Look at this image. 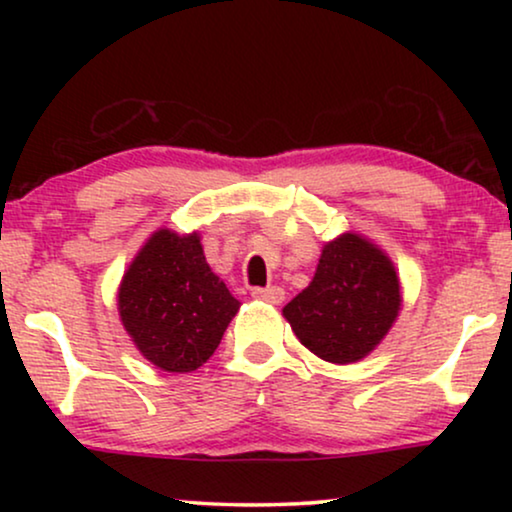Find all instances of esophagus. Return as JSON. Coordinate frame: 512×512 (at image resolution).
Listing matches in <instances>:
<instances>
[{
    "label": "esophagus",
    "instance_id": "34e87169",
    "mask_svg": "<svg viewBox=\"0 0 512 512\" xmlns=\"http://www.w3.org/2000/svg\"><path fill=\"white\" fill-rule=\"evenodd\" d=\"M251 296L256 300H263V303L279 305L284 300V289H279V286H265V289H251Z\"/></svg>",
    "mask_w": 512,
    "mask_h": 512
}]
</instances>
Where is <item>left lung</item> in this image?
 Masks as SVG:
<instances>
[{"instance_id":"obj_1","label":"left lung","mask_w":512,"mask_h":512,"mask_svg":"<svg viewBox=\"0 0 512 512\" xmlns=\"http://www.w3.org/2000/svg\"><path fill=\"white\" fill-rule=\"evenodd\" d=\"M401 305V279L387 251L347 230L324 244L312 282L282 314L300 345L319 359L347 366L380 345Z\"/></svg>"}]
</instances>
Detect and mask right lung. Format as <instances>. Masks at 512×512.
<instances>
[{
    "label": "right lung",
    "instance_id": "obj_1",
    "mask_svg": "<svg viewBox=\"0 0 512 512\" xmlns=\"http://www.w3.org/2000/svg\"><path fill=\"white\" fill-rule=\"evenodd\" d=\"M240 305L209 268L198 230H156L118 286L125 333L165 373H191L207 363Z\"/></svg>",
    "mask_w": 512,
    "mask_h": 512
}]
</instances>
